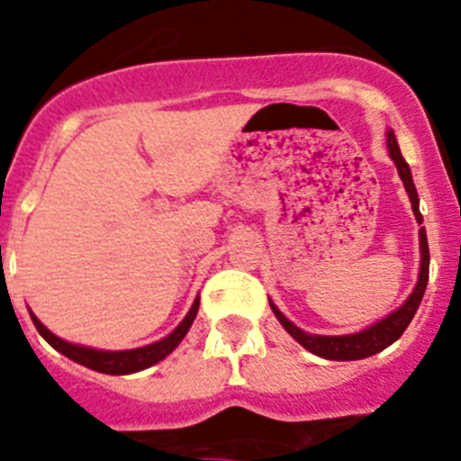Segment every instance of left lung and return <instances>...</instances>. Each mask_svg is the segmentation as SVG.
Wrapping results in <instances>:
<instances>
[{
  "label": "left lung",
  "instance_id": "obj_1",
  "mask_svg": "<svg viewBox=\"0 0 461 461\" xmlns=\"http://www.w3.org/2000/svg\"><path fill=\"white\" fill-rule=\"evenodd\" d=\"M388 151H391V158L395 160L397 165V172H400L402 181H404V188L409 193V200H411V209L413 215H416V221L422 225V215L420 209H418V193H416V185H413L411 179V169L406 165V160L402 158V151L397 147V140L393 135V131H388ZM420 276H418V285L413 289V294L406 298V303L402 305L400 310H395L393 314H388L385 319H381L379 323L370 326L367 330H360V333L354 335H310L305 330H301L298 326H294L280 310L276 308L271 303L273 312L276 317L280 319V323L285 326L289 335L296 339L298 344H303L305 349L312 351V354L321 356V358H329V360H360V358H367V356H375L379 351H384L385 347H391L397 338L406 330V326L411 323L413 314H416L418 305L422 301V294H425L427 287V277H429V248H427V234H425V227H420Z\"/></svg>",
  "mask_w": 461,
  "mask_h": 461
}]
</instances>
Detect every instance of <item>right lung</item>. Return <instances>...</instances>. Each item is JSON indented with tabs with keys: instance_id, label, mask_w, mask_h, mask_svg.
Returning a JSON list of instances; mask_svg holds the SVG:
<instances>
[{
	"instance_id": "1",
	"label": "right lung",
	"mask_w": 461,
	"mask_h": 461,
	"mask_svg": "<svg viewBox=\"0 0 461 461\" xmlns=\"http://www.w3.org/2000/svg\"><path fill=\"white\" fill-rule=\"evenodd\" d=\"M197 310H200V301L193 303L190 312L185 314V319L176 326L174 333H169L167 338L160 339V342L149 344V347H142V349H131V351H98V349H89V347H77V344H70L66 342V339H59L57 335H52L48 329H45L43 323L34 317V314L32 312L29 314H32V321H34L36 330L43 335L45 342H48L50 347H55L59 354L68 356L70 360L85 365V367H89V370L103 372V375H131V372H140L144 370V367H151V365L163 360L167 354H172V351L179 347L181 339L185 338L190 326H193L194 317H197Z\"/></svg>"
}]
</instances>
